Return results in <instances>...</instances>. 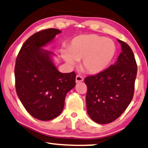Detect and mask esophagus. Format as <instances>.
I'll return each instance as SVG.
<instances>
[{
    "label": "esophagus",
    "mask_w": 148,
    "mask_h": 148,
    "mask_svg": "<svg viewBox=\"0 0 148 148\" xmlns=\"http://www.w3.org/2000/svg\"><path fill=\"white\" fill-rule=\"evenodd\" d=\"M83 81V78L80 75H77L76 77V83H81V82Z\"/></svg>",
    "instance_id": "1"
}]
</instances>
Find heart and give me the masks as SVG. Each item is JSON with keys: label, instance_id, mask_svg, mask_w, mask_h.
Here are the masks:
<instances>
[{"label": "heart", "instance_id": "1", "mask_svg": "<svg viewBox=\"0 0 148 148\" xmlns=\"http://www.w3.org/2000/svg\"><path fill=\"white\" fill-rule=\"evenodd\" d=\"M115 52L116 46L112 40L96 34H86L73 39L68 51H62V56L70 65H74L76 60H81L82 68L95 74L107 68Z\"/></svg>", "mask_w": 148, "mask_h": 148}]
</instances>
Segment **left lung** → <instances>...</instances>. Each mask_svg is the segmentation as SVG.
I'll list each match as a JSON object with an SVG mask.
<instances>
[{"mask_svg":"<svg viewBox=\"0 0 148 148\" xmlns=\"http://www.w3.org/2000/svg\"><path fill=\"white\" fill-rule=\"evenodd\" d=\"M121 53L116 62L94 76H88L86 106L94 122L107 124L118 119L132 100L137 65L132 50L119 40Z\"/></svg>","mask_w":148,"mask_h":148,"instance_id":"8db88e82","label":"left lung"}]
</instances>
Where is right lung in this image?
<instances>
[{
    "label": "right lung",
    "mask_w": 148,
    "mask_h": 148,
    "mask_svg": "<svg viewBox=\"0 0 148 148\" xmlns=\"http://www.w3.org/2000/svg\"><path fill=\"white\" fill-rule=\"evenodd\" d=\"M60 33L51 28L31 36L16 60L17 95L28 113L38 120L58 116L63 110L67 93L76 85L75 72H60L52 60L54 53L42 49Z\"/></svg>",
    "instance_id": "1"
}]
</instances>
